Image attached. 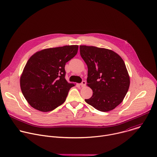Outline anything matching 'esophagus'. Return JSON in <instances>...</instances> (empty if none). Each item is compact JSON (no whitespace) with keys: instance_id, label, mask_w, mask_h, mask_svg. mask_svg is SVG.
<instances>
[{"instance_id":"34e87169","label":"esophagus","mask_w":157,"mask_h":157,"mask_svg":"<svg viewBox=\"0 0 157 157\" xmlns=\"http://www.w3.org/2000/svg\"><path fill=\"white\" fill-rule=\"evenodd\" d=\"M80 85H81V87H84V86L86 85V82L85 81H82L81 82V83L80 84Z\"/></svg>"}]
</instances>
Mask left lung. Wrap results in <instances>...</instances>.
I'll list each match as a JSON object with an SVG mask.
<instances>
[{
  "mask_svg": "<svg viewBox=\"0 0 157 157\" xmlns=\"http://www.w3.org/2000/svg\"><path fill=\"white\" fill-rule=\"evenodd\" d=\"M79 48L87 66V85L93 92L85 101L101 112L114 109L122 102L129 88L130 78L124 61L108 49L86 45Z\"/></svg>",
  "mask_w": 157,
  "mask_h": 157,
  "instance_id": "obj_1",
  "label": "left lung"
}]
</instances>
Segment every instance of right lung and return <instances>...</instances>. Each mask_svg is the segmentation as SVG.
Masks as SVG:
<instances>
[{
  "instance_id": "obj_1",
  "label": "right lung",
  "mask_w": 157,
  "mask_h": 157,
  "mask_svg": "<svg viewBox=\"0 0 157 157\" xmlns=\"http://www.w3.org/2000/svg\"><path fill=\"white\" fill-rule=\"evenodd\" d=\"M78 50V45L47 48L30 58L20 81L22 94L32 107L48 112L64 103L74 86L65 79L64 66Z\"/></svg>"
}]
</instances>
